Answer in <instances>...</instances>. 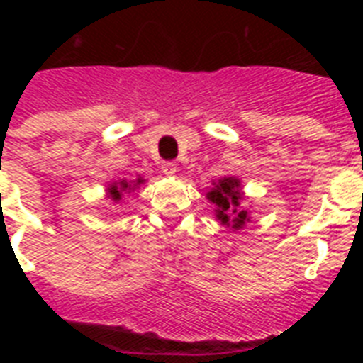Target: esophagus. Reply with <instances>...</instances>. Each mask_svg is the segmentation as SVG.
Listing matches in <instances>:
<instances>
[{
	"label": "esophagus",
	"mask_w": 363,
	"mask_h": 363,
	"mask_svg": "<svg viewBox=\"0 0 363 363\" xmlns=\"http://www.w3.org/2000/svg\"><path fill=\"white\" fill-rule=\"evenodd\" d=\"M162 171H163V174H167V176H174L176 171H178V167H176L174 162H163Z\"/></svg>",
	"instance_id": "obj_1"
}]
</instances>
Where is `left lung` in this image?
Wrapping results in <instances>:
<instances>
[{"instance_id": "8db88e82", "label": "left lung", "mask_w": 363, "mask_h": 363, "mask_svg": "<svg viewBox=\"0 0 363 363\" xmlns=\"http://www.w3.org/2000/svg\"><path fill=\"white\" fill-rule=\"evenodd\" d=\"M214 187L207 192V200L214 203V214L218 220L227 227L233 229H242L249 221V214L243 209L240 201L243 200L242 184L238 178L234 176H225V178L218 179Z\"/></svg>"}]
</instances>
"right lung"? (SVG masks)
Returning <instances> with one entry per match:
<instances>
[{"mask_svg": "<svg viewBox=\"0 0 363 363\" xmlns=\"http://www.w3.org/2000/svg\"><path fill=\"white\" fill-rule=\"evenodd\" d=\"M143 179L136 178L134 182H127V179H118V182H112L111 185L107 187V196L114 201L121 200V192L123 191H134L138 185H142Z\"/></svg>", "mask_w": 363, "mask_h": 363, "instance_id": "right-lung-1", "label": "right lung"}]
</instances>
